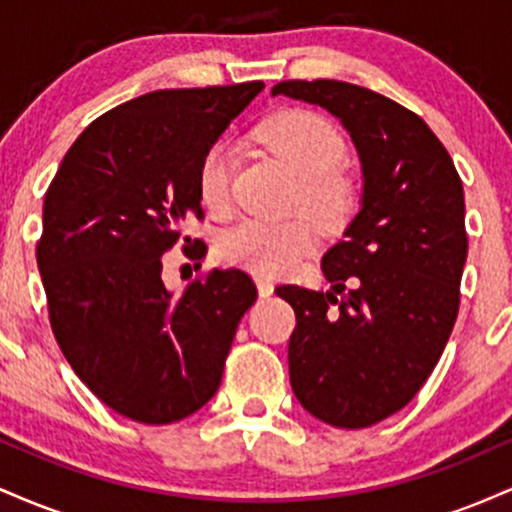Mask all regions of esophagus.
Masks as SVG:
<instances>
[{
    "label": "esophagus",
    "mask_w": 512,
    "mask_h": 512,
    "mask_svg": "<svg viewBox=\"0 0 512 512\" xmlns=\"http://www.w3.org/2000/svg\"><path fill=\"white\" fill-rule=\"evenodd\" d=\"M255 284H257V291H260L262 298H269L274 293V284L269 279H262V276H257Z\"/></svg>",
    "instance_id": "esophagus-1"
}]
</instances>
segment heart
<instances>
[{
    "mask_svg": "<svg viewBox=\"0 0 512 512\" xmlns=\"http://www.w3.org/2000/svg\"><path fill=\"white\" fill-rule=\"evenodd\" d=\"M255 137L301 178L298 207L308 211L320 226H334L349 207V185L337 166L344 158V137L327 117L315 110L286 108L269 115L255 129ZM236 154L223 142L204 151L197 168V192L211 214H223L231 204V182ZM317 233L308 219L238 223L219 243L228 264L260 276H284L315 250Z\"/></svg>",
    "mask_w": 512,
    "mask_h": 512,
    "instance_id": "1",
    "label": "heart"
}]
</instances>
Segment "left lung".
<instances>
[{
	"instance_id": "8db88e82",
	"label": "left lung",
	"mask_w": 512,
	"mask_h": 512,
	"mask_svg": "<svg viewBox=\"0 0 512 512\" xmlns=\"http://www.w3.org/2000/svg\"><path fill=\"white\" fill-rule=\"evenodd\" d=\"M272 93L339 117L363 168L361 211L322 257L332 291L276 289L296 313L291 387L325 424L373 426L414 399L455 327L462 180L431 127L380 93L332 79L281 81Z\"/></svg>"
}]
</instances>
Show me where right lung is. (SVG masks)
I'll list each match as a JSON object with an SVG mask.
<instances>
[{
	"instance_id": "right-lung-1",
	"label": "right lung",
	"mask_w": 512,
	"mask_h": 512,
	"mask_svg": "<svg viewBox=\"0 0 512 512\" xmlns=\"http://www.w3.org/2000/svg\"><path fill=\"white\" fill-rule=\"evenodd\" d=\"M262 88H163L117 105L76 137L45 192L35 257L52 332L88 390L139 424H173L216 395L257 298L240 269L173 296L161 255L202 245L185 236L204 219L199 161Z\"/></svg>"
}]
</instances>
